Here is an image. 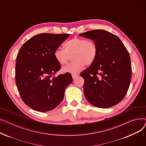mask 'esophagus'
I'll return each instance as SVG.
<instances>
[{
    "label": "esophagus",
    "instance_id": "esophagus-1",
    "mask_svg": "<svg viewBox=\"0 0 146 146\" xmlns=\"http://www.w3.org/2000/svg\"><path fill=\"white\" fill-rule=\"evenodd\" d=\"M78 76H79L78 74H72V78H73V79H76L77 77H78Z\"/></svg>",
    "mask_w": 146,
    "mask_h": 146
}]
</instances>
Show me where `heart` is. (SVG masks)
<instances>
[{
  "mask_svg": "<svg viewBox=\"0 0 146 146\" xmlns=\"http://www.w3.org/2000/svg\"><path fill=\"white\" fill-rule=\"evenodd\" d=\"M97 47L95 42L82 38L75 37L64 44V49L58 48L54 52L55 59L61 65H64L71 56L74 60L62 68L63 72L77 73L85 65L90 66L97 56Z\"/></svg>",
  "mask_w": 146,
  "mask_h": 146,
  "instance_id": "heart-1",
  "label": "heart"
}]
</instances>
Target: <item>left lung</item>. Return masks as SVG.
I'll return each instance as SVG.
<instances>
[{
  "label": "left lung",
  "instance_id": "left-lung-1",
  "mask_svg": "<svg viewBox=\"0 0 146 146\" xmlns=\"http://www.w3.org/2000/svg\"><path fill=\"white\" fill-rule=\"evenodd\" d=\"M79 35L92 40L98 50L94 63L80 73L85 80L83 89L87 101L101 108L118 104L124 98L131 82L128 51L117 36L103 29Z\"/></svg>",
  "mask_w": 146,
  "mask_h": 146
}]
</instances>
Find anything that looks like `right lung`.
<instances>
[{
    "mask_svg": "<svg viewBox=\"0 0 146 146\" xmlns=\"http://www.w3.org/2000/svg\"><path fill=\"white\" fill-rule=\"evenodd\" d=\"M68 36V34H38L19 50L15 80L22 101L34 110L47 112L56 108L72 82L69 73L54 76L61 68L54 52Z\"/></svg>",
    "mask_w": 146,
    "mask_h": 146,
    "instance_id": "add662e5",
    "label": "right lung"
}]
</instances>
